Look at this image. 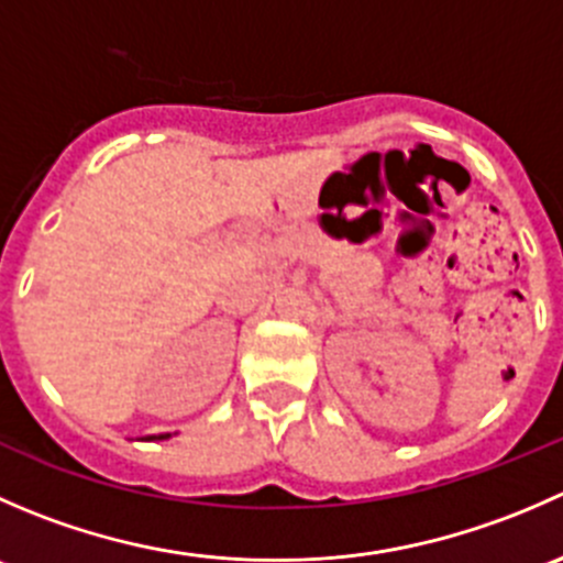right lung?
I'll return each mask as SVG.
<instances>
[{
  "instance_id": "obj_1",
  "label": "right lung",
  "mask_w": 563,
  "mask_h": 563,
  "mask_svg": "<svg viewBox=\"0 0 563 563\" xmlns=\"http://www.w3.org/2000/svg\"><path fill=\"white\" fill-rule=\"evenodd\" d=\"M152 439H155V441H163V439H172V433H161V435H150V439H146V441H152Z\"/></svg>"
}]
</instances>
